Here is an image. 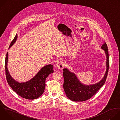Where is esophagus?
Here are the masks:
<instances>
[{
  "label": "esophagus",
  "instance_id": "esophagus-1",
  "mask_svg": "<svg viewBox=\"0 0 120 120\" xmlns=\"http://www.w3.org/2000/svg\"><path fill=\"white\" fill-rule=\"evenodd\" d=\"M56 65L57 66V67L59 68L60 69H62L64 68V64L63 62V61H58L56 64Z\"/></svg>",
  "mask_w": 120,
  "mask_h": 120
}]
</instances>
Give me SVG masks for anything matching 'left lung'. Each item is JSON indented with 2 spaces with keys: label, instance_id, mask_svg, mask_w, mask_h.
I'll return each instance as SVG.
<instances>
[{
  "label": "left lung",
  "instance_id": "left-lung-1",
  "mask_svg": "<svg viewBox=\"0 0 120 120\" xmlns=\"http://www.w3.org/2000/svg\"><path fill=\"white\" fill-rule=\"evenodd\" d=\"M106 55V71L102 79L99 82L90 85H85L80 82L75 74L67 68L63 69L64 82L63 87L67 97L75 101H86L93 97L105 84L108 75L109 67V56L106 43L101 46Z\"/></svg>",
  "mask_w": 120,
  "mask_h": 120
}]
</instances>
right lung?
<instances>
[{
  "mask_svg": "<svg viewBox=\"0 0 120 120\" xmlns=\"http://www.w3.org/2000/svg\"><path fill=\"white\" fill-rule=\"evenodd\" d=\"M18 38L16 35L11 42L9 48L15 43ZM8 52L5 59V71L7 82L14 91L22 98L33 100L39 97L44 93L45 86V80L51 73L54 72L53 65L49 64L43 67L39 72L30 81L25 82H18L10 75L7 67Z\"/></svg>",
  "mask_w": 120,
  "mask_h": 120,
  "instance_id": "1",
  "label": "right lung"
}]
</instances>
